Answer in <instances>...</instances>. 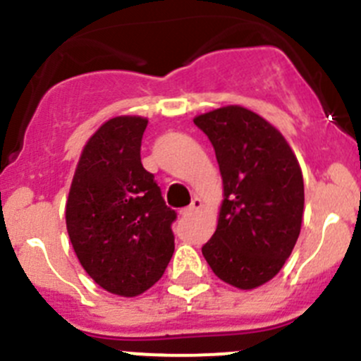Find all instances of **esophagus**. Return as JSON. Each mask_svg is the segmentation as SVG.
<instances>
[{
  "instance_id": "1",
  "label": "esophagus",
  "mask_w": 361,
  "mask_h": 361,
  "mask_svg": "<svg viewBox=\"0 0 361 361\" xmlns=\"http://www.w3.org/2000/svg\"><path fill=\"white\" fill-rule=\"evenodd\" d=\"M201 206H202L201 199H194V201H192L190 206H188V207H185V209L181 211V216H190V214H194L195 211H199V209H201Z\"/></svg>"
}]
</instances>
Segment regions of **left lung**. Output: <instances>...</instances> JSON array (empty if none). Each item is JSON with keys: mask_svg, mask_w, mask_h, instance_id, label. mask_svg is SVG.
<instances>
[{"mask_svg": "<svg viewBox=\"0 0 361 361\" xmlns=\"http://www.w3.org/2000/svg\"><path fill=\"white\" fill-rule=\"evenodd\" d=\"M211 141L224 202L202 255L221 281L251 290L274 278L300 234L304 180L283 134L243 106L194 118Z\"/></svg>", "mask_w": 361, "mask_h": 361, "instance_id": "obj_1", "label": "left lung"}]
</instances>
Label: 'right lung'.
<instances>
[{"mask_svg":"<svg viewBox=\"0 0 361 361\" xmlns=\"http://www.w3.org/2000/svg\"><path fill=\"white\" fill-rule=\"evenodd\" d=\"M147 118L115 116L87 141L66 202L73 250L106 292L136 297L162 278L176 211L141 164Z\"/></svg>","mask_w":361,"mask_h":361,"instance_id":"add662e5","label":"right lung"}]
</instances>
